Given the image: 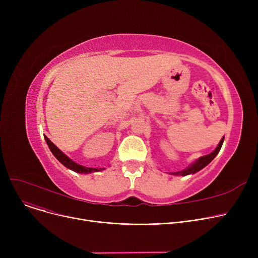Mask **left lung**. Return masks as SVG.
I'll list each match as a JSON object with an SVG mask.
<instances>
[{
  "label": "left lung",
  "mask_w": 258,
  "mask_h": 258,
  "mask_svg": "<svg viewBox=\"0 0 258 258\" xmlns=\"http://www.w3.org/2000/svg\"><path fill=\"white\" fill-rule=\"evenodd\" d=\"M223 142H224V137L222 138L221 142L219 143L218 147L215 148V151H213L211 154L207 155V156H204L200 158L195 164L190 165L188 168H186L185 170H182V171H178V172H173L172 174H175V175H187V174H190V173H196L197 171L201 170L202 168H204L206 165H208L210 162L215 158V156L219 154V152L221 151V147L223 145Z\"/></svg>",
  "instance_id": "left-lung-1"
}]
</instances>
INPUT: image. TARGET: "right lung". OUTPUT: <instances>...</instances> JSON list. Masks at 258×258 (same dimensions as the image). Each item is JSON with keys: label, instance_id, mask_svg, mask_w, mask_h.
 I'll return each mask as SVG.
<instances>
[{"label": "right lung", "instance_id": "obj_1", "mask_svg": "<svg viewBox=\"0 0 258 258\" xmlns=\"http://www.w3.org/2000/svg\"><path fill=\"white\" fill-rule=\"evenodd\" d=\"M45 140L50 148L51 153L54 155V157H55L60 163L62 165H64L67 168H70L71 170L73 171H76V172H79V173H90V172H95V171H100L104 168H91V167H85V166H81L77 163H75L74 161H72L70 158H68L61 151H59L58 148L54 145L48 137L45 136Z\"/></svg>", "mask_w": 258, "mask_h": 258}]
</instances>
